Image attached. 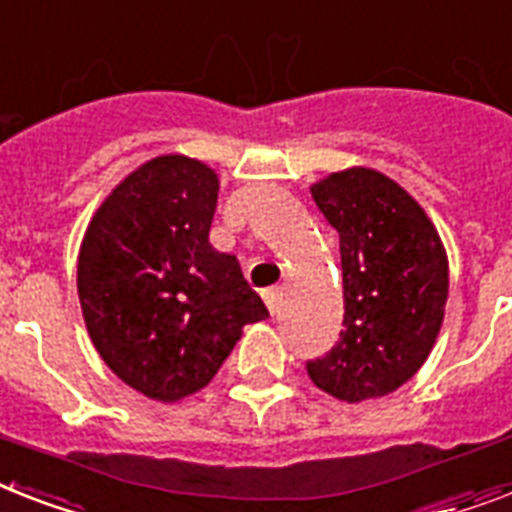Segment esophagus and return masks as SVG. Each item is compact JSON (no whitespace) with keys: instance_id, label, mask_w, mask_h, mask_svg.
I'll return each mask as SVG.
<instances>
[{"instance_id":"esophagus-1","label":"esophagus","mask_w":512,"mask_h":512,"mask_svg":"<svg viewBox=\"0 0 512 512\" xmlns=\"http://www.w3.org/2000/svg\"><path fill=\"white\" fill-rule=\"evenodd\" d=\"M263 299H265V305H268L270 315H276L278 313V302H281V289H265Z\"/></svg>"}]
</instances>
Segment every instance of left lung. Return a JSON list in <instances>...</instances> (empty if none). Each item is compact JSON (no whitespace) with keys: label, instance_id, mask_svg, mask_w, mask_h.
<instances>
[{"label":"left lung","instance_id":"obj_1","mask_svg":"<svg viewBox=\"0 0 512 512\" xmlns=\"http://www.w3.org/2000/svg\"><path fill=\"white\" fill-rule=\"evenodd\" d=\"M310 194L339 234L344 331L307 363V376L350 405L386 397L434 350L450 289L447 252L426 210L378 170H339Z\"/></svg>","mask_w":512,"mask_h":512}]
</instances>
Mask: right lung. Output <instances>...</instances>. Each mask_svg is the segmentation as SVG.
<instances>
[{
    "instance_id": "right-lung-1",
    "label": "right lung",
    "mask_w": 512,
    "mask_h": 512,
    "mask_svg": "<svg viewBox=\"0 0 512 512\" xmlns=\"http://www.w3.org/2000/svg\"><path fill=\"white\" fill-rule=\"evenodd\" d=\"M218 173L162 155L99 205L78 252V299L99 357L149 400L213 381L242 328L268 318L239 260L210 244Z\"/></svg>"
}]
</instances>
